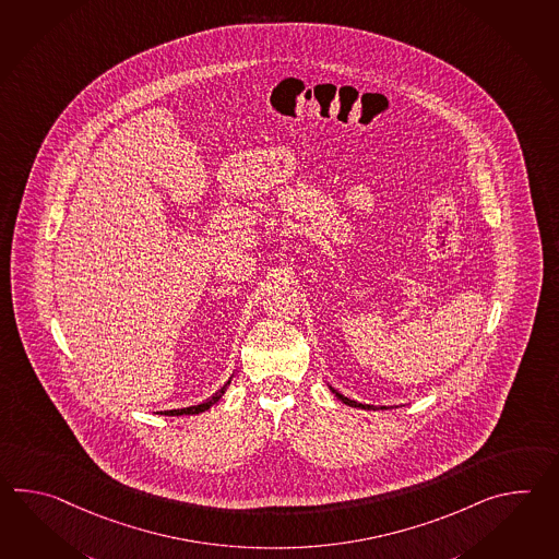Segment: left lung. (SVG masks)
Listing matches in <instances>:
<instances>
[{
	"mask_svg": "<svg viewBox=\"0 0 559 559\" xmlns=\"http://www.w3.org/2000/svg\"><path fill=\"white\" fill-rule=\"evenodd\" d=\"M331 391H333L336 397L341 399L345 405H348V407H359V409H374L372 405H362V403H357V401H350V399L345 397V395H341V393L335 391V389H331ZM381 409H385V407H381Z\"/></svg>",
	"mask_w": 559,
	"mask_h": 559,
	"instance_id": "obj_1",
	"label": "left lung"
}]
</instances>
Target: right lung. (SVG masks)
<instances>
[{"instance_id":"add662e5","label":"right lung","mask_w":559,"mask_h":559,"mask_svg":"<svg viewBox=\"0 0 559 559\" xmlns=\"http://www.w3.org/2000/svg\"><path fill=\"white\" fill-rule=\"evenodd\" d=\"M226 385H230V381L226 383ZM226 385L216 393V395H212L211 399H206V401H202L200 405H192V407H185V409H170L164 411L162 415H173V417H178V415H197V413H202V411L211 409L214 403H218V399L223 397L224 391H226Z\"/></svg>"}]
</instances>
